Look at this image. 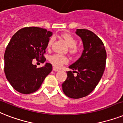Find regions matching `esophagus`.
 <instances>
[{"instance_id": "34e87169", "label": "esophagus", "mask_w": 123, "mask_h": 123, "mask_svg": "<svg viewBox=\"0 0 123 123\" xmlns=\"http://www.w3.org/2000/svg\"><path fill=\"white\" fill-rule=\"evenodd\" d=\"M53 70L54 71H55V72H58V71H59V70H60L58 68H56V67L53 68Z\"/></svg>"}]
</instances>
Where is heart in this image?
Masks as SVG:
<instances>
[{
    "label": "heart",
    "mask_w": 123,
    "mask_h": 123,
    "mask_svg": "<svg viewBox=\"0 0 123 123\" xmlns=\"http://www.w3.org/2000/svg\"><path fill=\"white\" fill-rule=\"evenodd\" d=\"M61 37L67 43V44L70 47V53L72 54H75L77 52V48L76 47L77 45V41L74 37L68 33H63L61 35ZM53 42V38H50L48 41L47 48L49 49L51 46L52 43ZM50 62L54 66L56 67H60L63 64L68 62V58L65 56L60 55H55L50 57Z\"/></svg>",
    "instance_id": "b5f03b06"
}]
</instances>
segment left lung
Here are the masks:
<instances>
[{
  "label": "left lung",
  "mask_w": 123,
  "mask_h": 123,
  "mask_svg": "<svg viewBox=\"0 0 123 123\" xmlns=\"http://www.w3.org/2000/svg\"><path fill=\"white\" fill-rule=\"evenodd\" d=\"M75 34L81 38L84 50L80 57L68 67L67 77L62 84L63 93L71 98L86 97L94 90L105 70L107 53L104 43L93 32L77 29ZM75 72L77 75L74 76Z\"/></svg>",
  "instance_id": "8db88e82"
}]
</instances>
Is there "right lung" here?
<instances>
[{"label": "right lung", "mask_w": 123, "mask_h": 123, "mask_svg": "<svg viewBox=\"0 0 123 123\" xmlns=\"http://www.w3.org/2000/svg\"><path fill=\"white\" fill-rule=\"evenodd\" d=\"M50 31L39 27H25L11 39L4 53V72L12 88L23 94H30L41 87L51 72L52 65L37 68L33 59H44ZM44 61V60H43Z\"/></svg>", "instance_id": "add662e5"}]
</instances>
